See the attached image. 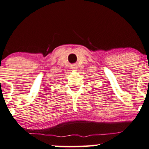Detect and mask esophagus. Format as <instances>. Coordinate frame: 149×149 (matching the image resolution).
<instances>
[{
    "mask_svg": "<svg viewBox=\"0 0 149 149\" xmlns=\"http://www.w3.org/2000/svg\"><path fill=\"white\" fill-rule=\"evenodd\" d=\"M77 68H78L77 65H72V69L73 70H77Z\"/></svg>",
    "mask_w": 149,
    "mask_h": 149,
    "instance_id": "obj_1",
    "label": "esophagus"
}]
</instances>
